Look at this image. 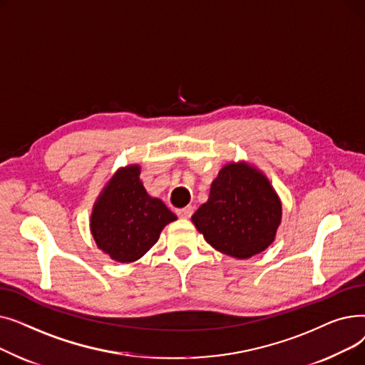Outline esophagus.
<instances>
[{
    "mask_svg": "<svg viewBox=\"0 0 365 365\" xmlns=\"http://www.w3.org/2000/svg\"><path fill=\"white\" fill-rule=\"evenodd\" d=\"M176 213H178V216H180L183 219H189L190 216H192V213H194V207L192 205H186L183 208H179Z\"/></svg>",
    "mask_w": 365,
    "mask_h": 365,
    "instance_id": "34e87169",
    "label": "esophagus"
}]
</instances>
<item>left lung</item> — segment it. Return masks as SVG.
<instances>
[{
    "label": "left lung",
    "mask_w": 365,
    "mask_h": 365,
    "mask_svg": "<svg viewBox=\"0 0 365 365\" xmlns=\"http://www.w3.org/2000/svg\"><path fill=\"white\" fill-rule=\"evenodd\" d=\"M192 222L216 250L248 259L274 241L281 201L260 171L232 163L219 171L208 201L194 213Z\"/></svg>",
    "instance_id": "obj_1"
}]
</instances>
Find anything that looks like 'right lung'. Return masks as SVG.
Listing matches in <instances>:
<instances>
[{"instance_id": "1", "label": "right lung", "mask_w": 365, "mask_h": 365, "mask_svg": "<svg viewBox=\"0 0 365 365\" xmlns=\"http://www.w3.org/2000/svg\"><path fill=\"white\" fill-rule=\"evenodd\" d=\"M165 204L148 195L140 167L118 170L94 204L90 229L101 250L128 263L140 259L160 238L163 227L176 220Z\"/></svg>"}]
</instances>
